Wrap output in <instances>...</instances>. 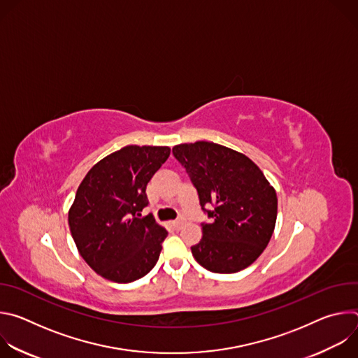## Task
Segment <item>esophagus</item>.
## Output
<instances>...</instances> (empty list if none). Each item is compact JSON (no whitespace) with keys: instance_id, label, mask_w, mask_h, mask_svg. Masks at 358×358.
<instances>
[{"instance_id":"esophagus-1","label":"esophagus","mask_w":358,"mask_h":358,"mask_svg":"<svg viewBox=\"0 0 358 358\" xmlns=\"http://www.w3.org/2000/svg\"><path fill=\"white\" fill-rule=\"evenodd\" d=\"M176 229H180L182 225H184V218H180V220H177V221H174L173 224H171Z\"/></svg>"}]
</instances>
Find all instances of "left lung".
<instances>
[{
  "label": "left lung",
  "instance_id": "1",
  "mask_svg": "<svg viewBox=\"0 0 358 358\" xmlns=\"http://www.w3.org/2000/svg\"><path fill=\"white\" fill-rule=\"evenodd\" d=\"M211 218L202 224L192 257L215 273L239 272L268 246L278 215V196L261 169L239 151L211 141L173 147ZM213 205L210 212L205 207Z\"/></svg>",
  "mask_w": 358,
  "mask_h": 358
}]
</instances>
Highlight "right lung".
I'll list each match as a JSON object with an SVG mask.
<instances>
[{
  "mask_svg": "<svg viewBox=\"0 0 358 358\" xmlns=\"http://www.w3.org/2000/svg\"><path fill=\"white\" fill-rule=\"evenodd\" d=\"M170 156L166 145H126L96 163L78 187L68 214L85 262L101 278L130 283L159 261L167 231L141 215L145 187Z\"/></svg>",
  "mask_w": 358,
  "mask_h": 358,
  "instance_id": "obj_1",
  "label": "right lung"
}]
</instances>
